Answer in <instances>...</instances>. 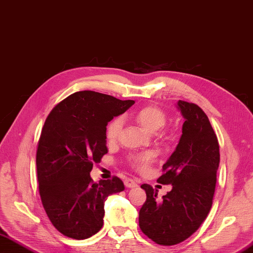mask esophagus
Instances as JSON below:
<instances>
[{
  "label": "esophagus",
  "instance_id": "esophagus-1",
  "mask_svg": "<svg viewBox=\"0 0 253 253\" xmlns=\"http://www.w3.org/2000/svg\"><path fill=\"white\" fill-rule=\"evenodd\" d=\"M125 185L126 188H135V187H137V182L135 181V180H133L131 178H126L125 180Z\"/></svg>",
  "mask_w": 253,
  "mask_h": 253
}]
</instances>
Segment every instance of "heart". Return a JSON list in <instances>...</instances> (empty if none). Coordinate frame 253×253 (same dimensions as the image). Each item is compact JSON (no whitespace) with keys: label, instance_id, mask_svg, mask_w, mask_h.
<instances>
[{"label":"heart","instance_id":"heart-1","mask_svg":"<svg viewBox=\"0 0 253 253\" xmlns=\"http://www.w3.org/2000/svg\"><path fill=\"white\" fill-rule=\"evenodd\" d=\"M133 118L144 130H146L148 132H156L158 130H161V128L166 126L167 123L166 112L162 110L159 107L152 105L142 107L141 109H138L134 113ZM121 128L122 119L119 117L115 118V119H112L108 123L106 127L107 142L110 144L116 143L118 141V138H119ZM154 158H155V152L147 151L130 156L128 162H130V164L135 169L140 170V171H144V170H146L149 167V165L153 163Z\"/></svg>","mask_w":253,"mask_h":253}]
</instances>
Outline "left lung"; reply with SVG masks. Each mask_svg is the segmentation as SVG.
<instances>
[{
  "mask_svg": "<svg viewBox=\"0 0 253 253\" xmlns=\"http://www.w3.org/2000/svg\"><path fill=\"white\" fill-rule=\"evenodd\" d=\"M185 119L178 146L163 166L157 181L171 184L157 200V190L144 183L146 201L138 213V225L149 239L173 246L198 230L212 208L219 165L217 136L205 112L192 102L179 100Z\"/></svg>",
  "mask_w": 253,
  "mask_h": 253,
  "instance_id": "left-lung-1",
  "label": "left lung"
}]
</instances>
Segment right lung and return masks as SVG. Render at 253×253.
I'll list each match as a JSON object with an SVG mask.
<instances>
[{"mask_svg": "<svg viewBox=\"0 0 253 253\" xmlns=\"http://www.w3.org/2000/svg\"><path fill=\"white\" fill-rule=\"evenodd\" d=\"M133 104L97 91H77L60 101L44 121L36 155L39 193L50 221L69 238L98 233L105 201L125 190L120 178L96 183L89 172L108 153V122Z\"/></svg>", "mask_w": 253, "mask_h": 253, "instance_id": "add662e5", "label": "right lung"}]
</instances>
